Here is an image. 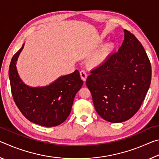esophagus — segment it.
<instances>
[{"label":"esophagus","mask_w":159,"mask_h":159,"mask_svg":"<svg viewBox=\"0 0 159 159\" xmlns=\"http://www.w3.org/2000/svg\"><path fill=\"white\" fill-rule=\"evenodd\" d=\"M80 78H81V79L83 80V81H85L86 79H87V74L85 73V71H83V70L80 71Z\"/></svg>","instance_id":"34e87169"}]
</instances>
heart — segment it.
Here are the masks:
<instances>
[{
    "label": "heart",
    "instance_id": "b5f03b06",
    "mask_svg": "<svg viewBox=\"0 0 159 159\" xmlns=\"http://www.w3.org/2000/svg\"><path fill=\"white\" fill-rule=\"evenodd\" d=\"M101 43L102 41H100ZM116 48V44L114 42L110 41L104 44L98 52H97L94 55L89 61L90 66L93 67H97L102 65L107 61V59L111 55Z\"/></svg>",
    "mask_w": 159,
    "mask_h": 159
}]
</instances>
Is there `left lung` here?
Returning <instances> with one entry per match:
<instances>
[{"label":"left lung","mask_w":159,"mask_h":159,"mask_svg":"<svg viewBox=\"0 0 159 159\" xmlns=\"http://www.w3.org/2000/svg\"><path fill=\"white\" fill-rule=\"evenodd\" d=\"M152 79L150 61L137 38L124 29L118 52L93 70L86 80L96 111L111 123H121L136 114Z\"/></svg>","instance_id":"8db88e82"}]
</instances>
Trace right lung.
Instances as JSON below:
<instances>
[{
    "mask_svg": "<svg viewBox=\"0 0 159 159\" xmlns=\"http://www.w3.org/2000/svg\"><path fill=\"white\" fill-rule=\"evenodd\" d=\"M24 47L25 43L15 54L10 64L9 79L13 99L20 111L31 122L45 127L57 126L69 116L75 96L83 81L76 70L45 86L31 87L25 84L16 66Z\"/></svg>",
    "mask_w": 159,
    "mask_h": 159,
    "instance_id": "1",
    "label": "right lung"
}]
</instances>
